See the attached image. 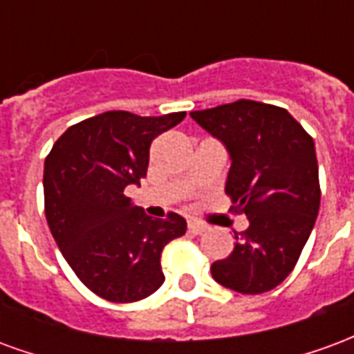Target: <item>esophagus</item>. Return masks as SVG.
<instances>
[{"label": "esophagus", "instance_id": "obj_1", "mask_svg": "<svg viewBox=\"0 0 354 354\" xmlns=\"http://www.w3.org/2000/svg\"><path fill=\"white\" fill-rule=\"evenodd\" d=\"M187 230H189V233H193V235H201V233L207 231V225L199 222H189L187 223Z\"/></svg>", "mask_w": 354, "mask_h": 354}]
</instances>
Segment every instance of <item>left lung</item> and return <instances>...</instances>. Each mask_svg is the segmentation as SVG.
<instances>
[{
  "instance_id": "left-lung-1",
  "label": "left lung",
  "mask_w": 354,
  "mask_h": 354,
  "mask_svg": "<svg viewBox=\"0 0 354 354\" xmlns=\"http://www.w3.org/2000/svg\"><path fill=\"white\" fill-rule=\"evenodd\" d=\"M189 115L230 151L225 193L248 218L235 248L212 263L216 282L241 294L279 286L299 260L320 207L315 142L288 111L237 100Z\"/></svg>"
}]
</instances>
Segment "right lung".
I'll list each match as a JSON object with an SVG mask.
<instances>
[{
  "mask_svg": "<svg viewBox=\"0 0 354 354\" xmlns=\"http://www.w3.org/2000/svg\"><path fill=\"white\" fill-rule=\"evenodd\" d=\"M184 117L106 111L72 124L45 159L50 233L80 281L108 301L151 296L165 282L162 248L185 233L182 216L153 220L124 195L146 178L151 142Z\"/></svg>",
  "mask_w": 354,
  "mask_h": 354,
  "instance_id": "obj_1",
  "label": "right lung"
}]
</instances>
